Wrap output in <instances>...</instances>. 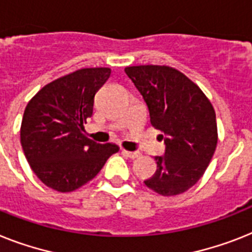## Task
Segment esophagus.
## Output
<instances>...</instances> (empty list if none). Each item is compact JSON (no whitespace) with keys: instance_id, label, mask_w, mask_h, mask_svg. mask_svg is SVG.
Masks as SVG:
<instances>
[{"instance_id":"obj_1","label":"esophagus","mask_w":252,"mask_h":252,"mask_svg":"<svg viewBox=\"0 0 252 252\" xmlns=\"http://www.w3.org/2000/svg\"><path fill=\"white\" fill-rule=\"evenodd\" d=\"M123 154L130 158H137L141 156V152H138V151H126V150H123Z\"/></svg>"}]
</instances>
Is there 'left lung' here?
<instances>
[{"instance_id": "obj_1", "label": "left lung", "mask_w": 252, "mask_h": 252, "mask_svg": "<svg viewBox=\"0 0 252 252\" xmlns=\"http://www.w3.org/2000/svg\"><path fill=\"white\" fill-rule=\"evenodd\" d=\"M162 132L165 155L156 156L155 174L145 185L161 196L183 193L204 175L218 143L215 110L197 84L166 65L126 67Z\"/></svg>"}]
</instances>
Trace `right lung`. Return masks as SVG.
Segmentation results:
<instances>
[{
	"instance_id": "right-lung-1",
	"label": "right lung",
	"mask_w": 252,
	"mask_h": 252,
	"mask_svg": "<svg viewBox=\"0 0 252 252\" xmlns=\"http://www.w3.org/2000/svg\"><path fill=\"white\" fill-rule=\"evenodd\" d=\"M110 67H84L58 78L28 102L20 142L32 170L47 187L71 192L94 179L115 143L94 142L84 134L94 114V94L109 79Z\"/></svg>"
}]
</instances>
